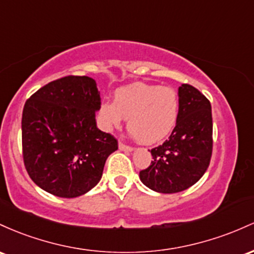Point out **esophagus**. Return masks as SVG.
I'll return each instance as SVG.
<instances>
[{"instance_id":"34e87169","label":"esophagus","mask_w":254,"mask_h":254,"mask_svg":"<svg viewBox=\"0 0 254 254\" xmlns=\"http://www.w3.org/2000/svg\"><path fill=\"white\" fill-rule=\"evenodd\" d=\"M119 150L127 151V152H132L133 147L132 146H128V145H125L124 142H119Z\"/></svg>"}]
</instances>
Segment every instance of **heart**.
<instances>
[{
	"label": "heart",
	"mask_w": 254,
	"mask_h": 254,
	"mask_svg": "<svg viewBox=\"0 0 254 254\" xmlns=\"http://www.w3.org/2000/svg\"><path fill=\"white\" fill-rule=\"evenodd\" d=\"M180 101L175 90L159 85L133 82L120 87L114 103L101 105L107 127H120L124 118L133 136L142 144H157L173 132L178 124Z\"/></svg>",
	"instance_id": "b5f03b06"
}]
</instances>
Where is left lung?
<instances>
[{
  "label": "left lung",
  "instance_id": "1",
  "mask_svg": "<svg viewBox=\"0 0 254 254\" xmlns=\"http://www.w3.org/2000/svg\"><path fill=\"white\" fill-rule=\"evenodd\" d=\"M178 124L163 144L151 150L152 161L139 173L142 184L158 193H178L200 180L212 153L209 99L189 84L179 87Z\"/></svg>",
  "mask_w": 254,
  "mask_h": 254
}]
</instances>
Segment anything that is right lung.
<instances>
[{
  "label": "right lung",
  "instance_id": "right-lung-1",
  "mask_svg": "<svg viewBox=\"0 0 254 254\" xmlns=\"http://www.w3.org/2000/svg\"><path fill=\"white\" fill-rule=\"evenodd\" d=\"M101 96L95 79L69 75L33 93L22 110V156L38 187L75 198L98 184L118 140L97 128Z\"/></svg>",
  "mask_w": 254,
  "mask_h": 254
}]
</instances>
